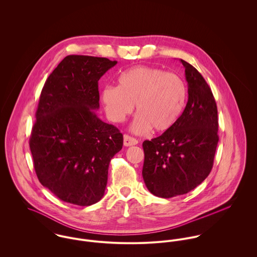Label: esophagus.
<instances>
[{
  "label": "esophagus",
  "instance_id": "esophagus-1",
  "mask_svg": "<svg viewBox=\"0 0 257 257\" xmlns=\"http://www.w3.org/2000/svg\"><path fill=\"white\" fill-rule=\"evenodd\" d=\"M138 144H139V142L135 138L130 137L127 135L123 136V146L124 147H132V146H136Z\"/></svg>",
  "mask_w": 257,
  "mask_h": 257
}]
</instances>
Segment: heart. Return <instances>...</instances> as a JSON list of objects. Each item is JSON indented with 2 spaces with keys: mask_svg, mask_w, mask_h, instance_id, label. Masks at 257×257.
<instances>
[{
  "mask_svg": "<svg viewBox=\"0 0 257 257\" xmlns=\"http://www.w3.org/2000/svg\"><path fill=\"white\" fill-rule=\"evenodd\" d=\"M118 86L108 85L101 98L109 119L122 121L135 108L139 114L133 130L164 133L179 119L187 98L183 80L176 74L149 66H135L118 76Z\"/></svg>",
  "mask_w": 257,
  "mask_h": 257,
  "instance_id": "heart-1",
  "label": "heart"
}]
</instances>
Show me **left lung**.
Masks as SVG:
<instances>
[{"label":"left lung","instance_id":"left-lung-1","mask_svg":"<svg viewBox=\"0 0 257 257\" xmlns=\"http://www.w3.org/2000/svg\"><path fill=\"white\" fill-rule=\"evenodd\" d=\"M180 61L188 82L187 105L172 128L143 144L145 183L151 194L166 199L192 191L208 177L219 143L212 90L195 67Z\"/></svg>","mask_w":257,"mask_h":257}]
</instances>
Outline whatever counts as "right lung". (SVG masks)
<instances>
[{
	"label": "right lung",
	"instance_id": "obj_1",
	"mask_svg": "<svg viewBox=\"0 0 257 257\" xmlns=\"http://www.w3.org/2000/svg\"><path fill=\"white\" fill-rule=\"evenodd\" d=\"M117 62L68 55L42 88L30 147L39 182L60 200L78 206L99 202L110 159L122 135L101 120L98 81Z\"/></svg>",
	"mask_w": 257,
	"mask_h": 257
}]
</instances>
